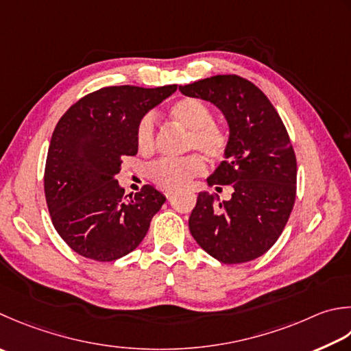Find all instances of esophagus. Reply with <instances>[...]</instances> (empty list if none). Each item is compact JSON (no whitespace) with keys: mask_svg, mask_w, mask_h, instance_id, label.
<instances>
[{"mask_svg":"<svg viewBox=\"0 0 351 351\" xmlns=\"http://www.w3.org/2000/svg\"><path fill=\"white\" fill-rule=\"evenodd\" d=\"M164 195H166V197H171V195H173V191L166 190V191H164Z\"/></svg>","mask_w":351,"mask_h":351,"instance_id":"1","label":"esophagus"}]
</instances>
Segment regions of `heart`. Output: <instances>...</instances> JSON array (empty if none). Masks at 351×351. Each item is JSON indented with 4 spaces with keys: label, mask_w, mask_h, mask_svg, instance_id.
Wrapping results in <instances>:
<instances>
[{
    "label": "heart",
    "mask_w": 351,
    "mask_h": 351,
    "mask_svg": "<svg viewBox=\"0 0 351 351\" xmlns=\"http://www.w3.org/2000/svg\"><path fill=\"white\" fill-rule=\"evenodd\" d=\"M169 114L178 125L189 129V149H197L210 160H221L228 149V135L213 123V112L207 103L195 97H184L170 106ZM135 143L141 154H150L155 149V120L150 114L141 117L135 130ZM205 166L199 155H190L181 160H161L149 167L150 181L166 190L182 189L190 180L204 173Z\"/></svg>",
    "instance_id": "1"
}]
</instances>
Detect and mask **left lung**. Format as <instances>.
<instances>
[{
  "instance_id": "left-lung-1",
  "label": "left lung",
  "mask_w": 351,
  "mask_h": 351,
  "mask_svg": "<svg viewBox=\"0 0 351 351\" xmlns=\"http://www.w3.org/2000/svg\"><path fill=\"white\" fill-rule=\"evenodd\" d=\"M180 91L213 103L230 128L225 161L207 182L217 191L232 185L231 199L201 191L189 219L191 236L219 262H251L277 242L293 208L297 160L289 135L262 89L240 75H213Z\"/></svg>"
}]
</instances>
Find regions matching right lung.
<instances>
[{"mask_svg": "<svg viewBox=\"0 0 351 351\" xmlns=\"http://www.w3.org/2000/svg\"><path fill=\"white\" fill-rule=\"evenodd\" d=\"M176 88H101L60 117L48 147L44 190L54 228L80 256L112 262L132 252L166 202L152 185L125 196L115 175L123 156L138 152L141 117Z\"/></svg>", "mask_w": 351, "mask_h": 351, "instance_id": "right-lung-1", "label": "right lung"}]
</instances>
